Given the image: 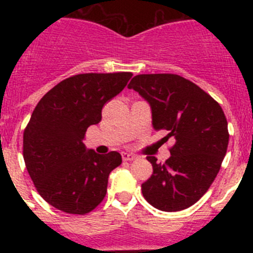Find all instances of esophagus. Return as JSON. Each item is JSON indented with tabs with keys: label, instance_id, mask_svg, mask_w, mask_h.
I'll use <instances>...</instances> for the list:
<instances>
[{
	"label": "esophagus",
	"instance_id": "34e87169",
	"mask_svg": "<svg viewBox=\"0 0 253 253\" xmlns=\"http://www.w3.org/2000/svg\"><path fill=\"white\" fill-rule=\"evenodd\" d=\"M122 157H123V160H124V161H133V160H135V158H137V156H135V154H133V153H128V152H123Z\"/></svg>",
	"mask_w": 253,
	"mask_h": 253
}]
</instances>
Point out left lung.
I'll list each match as a JSON object with an SVG mask.
<instances>
[{"instance_id": "1", "label": "left lung", "mask_w": 253, "mask_h": 253, "mask_svg": "<svg viewBox=\"0 0 253 253\" xmlns=\"http://www.w3.org/2000/svg\"><path fill=\"white\" fill-rule=\"evenodd\" d=\"M128 88L151 105L153 128L166 130V140H176L163 165L147 157L153 173L142 184L143 196L163 211L191 207L213 184L227 153L229 133L223 109L194 82L172 73L138 75Z\"/></svg>"}]
</instances>
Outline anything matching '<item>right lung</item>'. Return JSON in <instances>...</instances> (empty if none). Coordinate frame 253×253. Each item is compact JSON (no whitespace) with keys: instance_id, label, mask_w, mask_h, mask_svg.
<instances>
[{"instance_id":"1","label":"right lung","mask_w":253,"mask_h":253,"mask_svg":"<svg viewBox=\"0 0 253 253\" xmlns=\"http://www.w3.org/2000/svg\"><path fill=\"white\" fill-rule=\"evenodd\" d=\"M130 72L82 73L45 93L24 130V161L38 193L68 214L90 213L104 200L122 156L86 149L84 134L101 120L104 105L124 90Z\"/></svg>"}]
</instances>
